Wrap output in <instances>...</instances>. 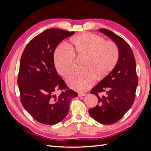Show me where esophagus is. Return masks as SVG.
<instances>
[{"mask_svg":"<svg viewBox=\"0 0 151 151\" xmlns=\"http://www.w3.org/2000/svg\"><path fill=\"white\" fill-rule=\"evenodd\" d=\"M84 96H86V94H85V93H79V94H78V96H79V97Z\"/></svg>","mask_w":151,"mask_h":151,"instance_id":"1","label":"esophagus"}]
</instances>
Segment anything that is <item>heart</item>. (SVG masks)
<instances>
[{"label":"heart","mask_w":151,"mask_h":151,"mask_svg":"<svg viewBox=\"0 0 151 151\" xmlns=\"http://www.w3.org/2000/svg\"><path fill=\"white\" fill-rule=\"evenodd\" d=\"M84 57L82 67L69 76L67 83L70 88L85 91L94 83L95 78L101 79L108 76L115 67L119 58L116 45L99 36L91 33L77 35L70 40L68 47H59L54 54V64L57 72L67 77L74 69V57Z\"/></svg>","instance_id":"obj_1"}]
</instances>
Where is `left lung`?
<instances>
[{
  "label": "left lung",
  "instance_id": "obj_1",
  "mask_svg": "<svg viewBox=\"0 0 151 151\" xmlns=\"http://www.w3.org/2000/svg\"><path fill=\"white\" fill-rule=\"evenodd\" d=\"M98 31L116 45L119 58L113 70L91 91L90 93L96 96L98 101L96 106L89 109V113L101 124L110 125L120 120L132 107L138 77L134 53L129 45L111 31L106 29Z\"/></svg>",
  "mask_w": 151,
  "mask_h": 151
}]
</instances>
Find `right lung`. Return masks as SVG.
Here are the masks:
<instances>
[{
  "instance_id": "right-lung-1",
  "label": "right lung",
  "mask_w": 151,
  "mask_h": 151,
  "mask_svg": "<svg viewBox=\"0 0 151 151\" xmlns=\"http://www.w3.org/2000/svg\"><path fill=\"white\" fill-rule=\"evenodd\" d=\"M74 34L47 29L32 39L22 54L17 78L21 102L35 120L45 125H55L64 119L71 100L78 95L58 75L53 60L58 44ZM61 89L65 91L59 95L54 94Z\"/></svg>"
}]
</instances>
